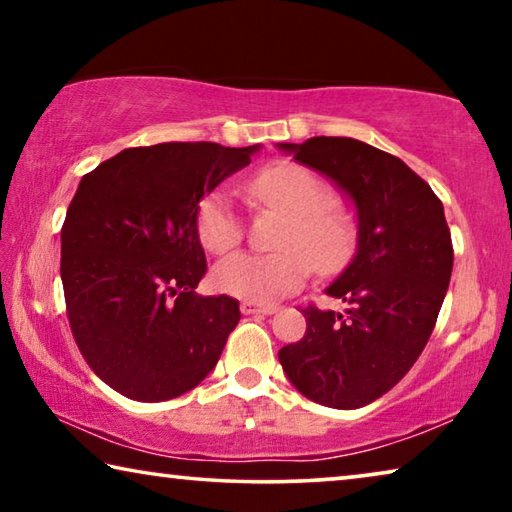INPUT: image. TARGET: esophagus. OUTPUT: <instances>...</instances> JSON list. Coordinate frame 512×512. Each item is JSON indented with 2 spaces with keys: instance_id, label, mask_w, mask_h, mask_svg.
Here are the masks:
<instances>
[{
  "instance_id": "34e87169",
  "label": "esophagus",
  "mask_w": 512,
  "mask_h": 512,
  "mask_svg": "<svg viewBox=\"0 0 512 512\" xmlns=\"http://www.w3.org/2000/svg\"><path fill=\"white\" fill-rule=\"evenodd\" d=\"M277 307L275 305H257V302L244 300L241 302V314H275Z\"/></svg>"
}]
</instances>
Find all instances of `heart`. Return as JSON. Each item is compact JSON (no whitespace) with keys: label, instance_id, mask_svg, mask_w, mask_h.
Segmentation results:
<instances>
[{"label":"heart","instance_id":"b5f03b06","mask_svg":"<svg viewBox=\"0 0 512 512\" xmlns=\"http://www.w3.org/2000/svg\"><path fill=\"white\" fill-rule=\"evenodd\" d=\"M255 205L273 207L284 216L271 255L237 253L214 268V284L223 293L271 302L298 291L309 277L332 275L348 262L354 225L343 207L327 203L329 189L314 171L298 162H275L246 183ZM198 235L214 255L235 250L244 239V221L228 192H216L198 210Z\"/></svg>","mask_w":512,"mask_h":512}]
</instances>
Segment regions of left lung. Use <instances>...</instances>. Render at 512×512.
Masks as SVG:
<instances>
[{
  "label": "left lung",
  "instance_id": "left-lung-1",
  "mask_svg": "<svg viewBox=\"0 0 512 512\" xmlns=\"http://www.w3.org/2000/svg\"><path fill=\"white\" fill-rule=\"evenodd\" d=\"M277 146L357 210V253L325 289L348 309H302L305 336L277 357L311 402L359 409L411 370L436 325L454 266L443 203L400 158L352 137Z\"/></svg>",
  "mask_w": 512,
  "mask_h": 512
}]
</instances>
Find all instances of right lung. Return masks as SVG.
I'll use <instances>...</instances> for the list:
<instances>
[{
	"instance_id": "obj_1",
	"label": "right lung",
	"mask_w": 512,
	"mask_h": 512,
	"mask_svg": "<svg viewBox=\"0 0 512 512\" xmlns=\"http://www.w3.org/2000/svg\"><path fill=\"white\" fill-rule=\"evenodd\" d=\"M259 144L164 142L85 173L60 230L69 327L94 375L128 400L164 402L214 370L239 300L198 296V205Z\"/></svg>"
}]
</instances>
